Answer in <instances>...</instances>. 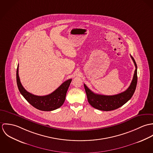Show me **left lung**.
Here are the masks:
<instances>
[{"mask_svg": "<svg viewBox=\"0 0 153 153\" xmlns=\"http://www.w3.org/2000/svg\"><path fill=\"white\" fill-rule=\"evenodd\" d=\"M131 58L134 63L135 69L131 84L125 91L114 95H100L95 94L85 84H84L87 96L88 101L92 107L101 111H112L121 107L131 99L135 92L137 83V66L134 59L131 55Z\"/></svg>", "mask_w": 153, "mask_h": 153, "instance_id": "obj_1", "label": "left lung"}]
</instances>
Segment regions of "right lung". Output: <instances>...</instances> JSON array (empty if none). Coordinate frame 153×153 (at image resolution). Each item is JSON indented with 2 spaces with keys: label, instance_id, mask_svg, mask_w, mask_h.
Segmentation results:
<instances>
[{
  "label": "right lung",
  "instance_id": "add662e5",
  "mask_svg": "<svg viewBox=\"0 0 153 153\" xmlns=\"http://www.w3.org/2000/svg\"><path fill=\"white\" fill-rule=\"evenodd\" d=\"M18 66L16 71V82L18 89L26 100L36 109L44 111H51L61 107L65 100L66 94L72 79L62 83L55 91L45 96L35 95L27 92L21 84L18 74Z\"/></svg>",
  "mask_w": 153,
  "mask_h": 153
}]
</instances>
